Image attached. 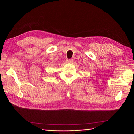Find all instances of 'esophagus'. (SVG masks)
Instances as JSON below:
<instances>
[{
    "mask_svg": "<svg viewBox=\"0 0 134 134\" xmlns=\"http://www.w3.org/2000/svg\"><path fill=\"white\" fill-rule=\"evenodd\" d=\"M66 61L68 63H72L73 62V60L72 59H67Z\"/></svg>",
    "mask_w": 134,
    "mask_h": 134,
    "instance_id": "esophagus-1",
    "label": "esophagus"
}]
</instances>
